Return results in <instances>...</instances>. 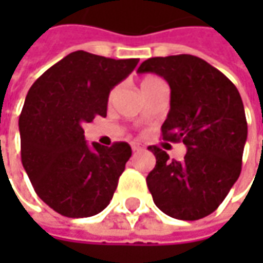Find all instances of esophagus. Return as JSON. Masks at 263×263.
<instances>
[{
    "label": "esophagus",
    "mask_w": 263,
    "mask_h": 263,
    "mask_svg": "<svg viewBox=\"0 0 263 263\" xmlns=\"http://www.w3.org/2000/svg\"><path fill=\"white\" fill-rule=\"evenodd\" d=\"M132 149L135 151V152H139V151H143L145 147L142 143H139V142H132Z\"/></svg>",
    "instance_id": "1"
}]
</instances>
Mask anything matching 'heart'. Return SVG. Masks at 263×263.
<instances>
[{
	"instance_id": "obj_1",
	"label": "heart",
	"mask_w": 263,
	"mask_h": 263,
	"mask_svg": "<svg viewBox=\"0 0 263 263\" xmlns=\"http://www.w3.org/2000/svg\"><path fill=\"white\" fill-rule=\"evenodd\" d=\"M155 80H158V77H154V76L143 77V79L140 80V87L143 89V87H146L147 85H151V83H154Z\"/></svg>"
}]
</instances>
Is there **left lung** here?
<instances>
[{"mask_svg":"<svg viewBox=\"0 0 263 263\" xmlns=\"http://www.w3.org/2000/svg\"><path fill=\"white\" fill-rule=\"evenodd\" d=\"M137 73H155L171 89L162 139L183 142L181 161L149 146L157 158L146 183L154 202L176 219L195 221L217 209L237 181L248 121L237 87L205 60L189 54L155 57Z\"/></svg>","mask_w":263,"mask_h":263,"instance_id":"obj_1","label":"left lung"}]
</instances>
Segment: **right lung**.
<instances>
[{
	"mask_svg": "<svg viewBox=\"0 0 263 263\" xmlns=\"http://www.w3.org/2000/svg\"><path fill=\"white\" fill-rule=\"evenodd\" d=\"M137 63L76 51L27 92L18 118L22 164L36 195L64 217H92L112 199L132 147L126 142L89 146L83 124L106 116L111 89Z\"/></svg>",
	"mask_w": 263,
	"mask_h": 263,
	"instance_id": "add662e5",
	"label": "right lung"
}]
</instances>
